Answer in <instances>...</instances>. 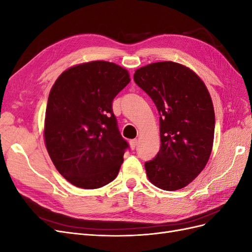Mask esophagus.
I'll use <instances>...</instances> for the list:
<instances>
[{
    "label": "esophagus",
    "mask_w": 252,
    "mask_h": 252,
    "mask_svg": "<svg viewBox=\"0 0 252 252\" xmlns=\"http://www.w3.org/2000/svg\"><path fill=\"white\" fill-rule=\"evenodd\" d=\"M129 144H130V147H131V149H134L135 147H136V145H138V140H131V141H129Z\"/></svg>",
    "instance_id": "34e87169"
}]
</instances>
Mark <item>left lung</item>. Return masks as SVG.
Wrapping results in <instances>:
<instances>
[{"mask_svg": "<svg viewBox=\"0 0 252 252\" xmlns=\"http://www.w3.org/2000/svg\"><path fill=\"white\" fill-rule=\"evenodd\" d=\"M136 85L156 104L161 148L145 163L148 180L167 191L191 183L207 164L215 138V109L207 87L190 68L158 62L136 69Z\"/></svg>", "mask_w": 252, "mask_h": 252, "instance_id": "obj_1", "label": "left lung"}]
</instances>
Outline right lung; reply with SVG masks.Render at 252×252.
<instances>
[{"label": "right lung", "instance_id": "obj_1", "mask_svg": "<svg viewBox=\"0 0 252 252\" xmlns=\"http://www.w3.org/2000/svg\"><path fill=\"white\" fill-rule=\"evenodd\" d=\"M130 82L121 66L93 61L68 68L53 84L44 139L53 165L72 185L100 188L117 178L128 143L112 101Z\"/></svg>", "mask_w": 252, "mask_h": 252}]
</instances>
